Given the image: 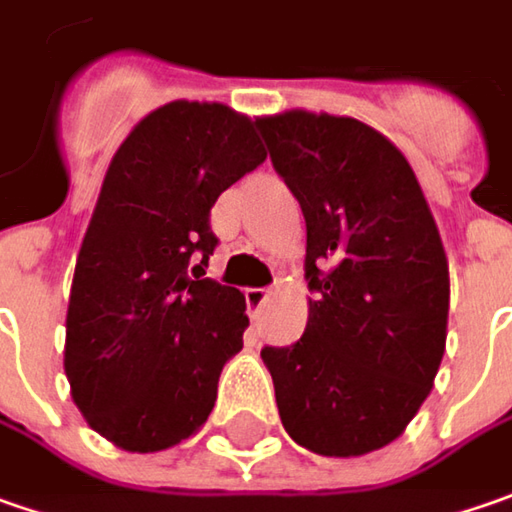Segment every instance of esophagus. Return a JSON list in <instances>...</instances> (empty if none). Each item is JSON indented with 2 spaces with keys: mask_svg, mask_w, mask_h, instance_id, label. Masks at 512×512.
<instances>
[{
  "mask_svg": "<svg viewBox=\"0 0 512 512\" xmlns=\"http://www.w3.org/2000/svg\"><path fill=\"white\" fill-rule=\"evenodd\" d=\"M269 300V289H260V286H255V289H246V306H249V315L252 318H257L260 315V309H263V303Z\"/></svg>",
  "mask_w": 512,
  "mask_h": 512,
  "instance_id": "1",
  "label": "esophagus"
}]
</instances>
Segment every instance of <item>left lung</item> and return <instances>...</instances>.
<instances>
[{
    "label": "left lung",
    "instance_id": "8db88e82",
    "mask_svg": "<svg viewBox=\"0 0 512 512\" xmlns=\"http://www.w3.org/2000/svg\"><path fill=\"white\" fill-rule=\"evenodd\" d=\"M306 220L309 321L263 346L280 421L300 447L352 458L387 447L444 358L450 269L407 157L372 125L292 108L257 120Z\"/></svg>",
    "mask_w": 512,
    "mask_h": 512
}]
</instances>
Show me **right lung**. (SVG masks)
I'll use <instances>...</instances> for the list:
<instances>
[{
  "instance_id": "right-lung-1",
  "label": "right lung",
  "mask_w": 512,
  "mask_h": 512,
  "mask_svg": "<svg viewBox=\"0 0 512 512\" xmlns=\"http://www.w3.org/2000/svg\"><path fill=\"white\" fill-rule=\"evenodd\" d=\"M266 160L257 120L174 100L131 128L79 246L65 375L88 427L128 453L194 435L249 326L240 289L206 278L217 197Z\"/></svg>"
}]
</instances>
